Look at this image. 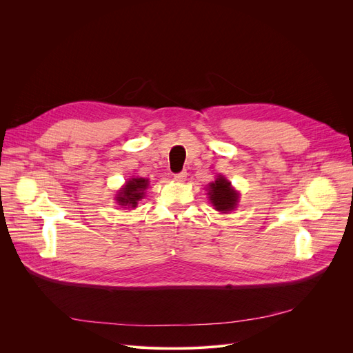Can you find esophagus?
Instances as JSON below:
<instances>
[{"label":"esophagus","mask_w":353,"mask_h":353,"mask_svg":"<svg viewBox=\"0 0 353 353\" xmlns=\"http://www.w3.org/2000/svg\"><path fill=\"white\" fill-rule=\"evenodd\" d=\"M186 177H188V172H186V170H183V172L174 174V179H176L177 181H184V180H186Z\"/></svg>","instance_id":"obj_1"}]
</instances>
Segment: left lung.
<instances>
[{
    "label": "left lung",
    "instance_id": "obj_1",
    "mask_svg": "<svg viewBox=\"0 0 353 353\" xmlns=\"http://www.w3.org/2000/svg\"><path fill=\"white\" fill-rule=\"evenodd\" d=\"M209 199L217 212L228 213L236 209L239 203V193L232 188L226 177L217 176V179L209 184Z\"/></svg>",
    "mask_w": 353,
    "mask_h": 353
}]
</instances>
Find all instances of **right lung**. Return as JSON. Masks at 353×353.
<instances>
[{
  "instance_id": "obj_1",
  "label": "right lung",
  "mask_w": 353,
  "mask_h": 353,
  "mask_svg": "<svg viewBox=\"0 0 353 353\" xmlns=\"http://www.w3.org/2000/svg\"><path fill=\"white\" fill-rule=\"evenodd\" d=\"M148 188V180L143 177H132L116 194V200L121 208H136L137 201L143 199L144 190Z\"/></svg>"
}]
</instances>
